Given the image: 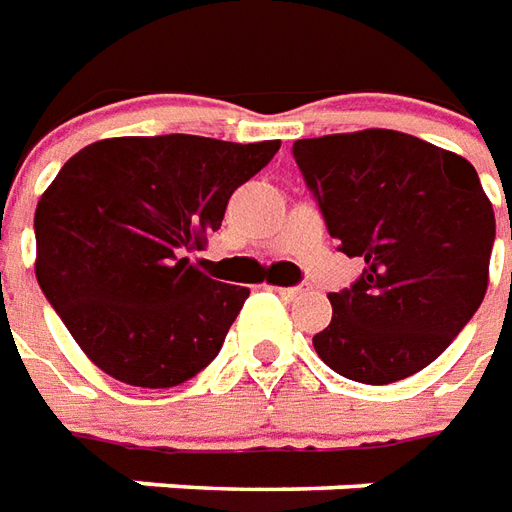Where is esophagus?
<instances>
[{
    "label": "esophagus",
    "instance_id": "34e87169",
    "mask_svg": "<svg viewBox=\"0 0 512 512\" xmlns=\"http://www.w3.org/2000/svg\"><path fill=\"white\" fill-rule=\"evenodd\" d=\"M275 292L284 297H297V295H306L308 286H275Z\"/></svg>",
    "mask_w": 512,
    "mask_h": 512
}]
</instances>
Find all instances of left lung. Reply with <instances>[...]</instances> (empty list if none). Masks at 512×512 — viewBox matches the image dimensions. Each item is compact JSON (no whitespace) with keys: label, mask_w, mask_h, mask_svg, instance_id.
<instances>
[{"label":"left lung","mask_w":512,"mask_h":512,"mask_svg":"<svg viewBox=\"0 0 512 512\" xmlns=\"http://www.w3.org/2000/svg\"><path fill=\"white\" fill-rule=\"evenodd\" d=\"M292 154L339 250L364 259L361 278L328 295L331 325L314 350L358 383L411 378L447 350L488 289L496 220L477 170L394 129L297 140Z\"/></svg>","instance_id":"left-lung-1"}]
</instances>
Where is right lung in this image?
Listing matches in <instances>:
<instances>
[{
  "mask_svg": "<svg viewBox=\"0 0 512 512\" xmlns=\"http://www.w3.org/2000/svg\"><path fill=\"white\" fill-rule=\"evenodd\" d=\"M281 140L110 137L65 162L35 209V275L101 372L170 389L220 353L248 286L184 256L223 223L228 198Z\"/></svg>",
  "mask_w": 512,
  "mask_h": 512,
  "instance_id": "obj_1",
  "label": "right lung"
}]
</instances>
